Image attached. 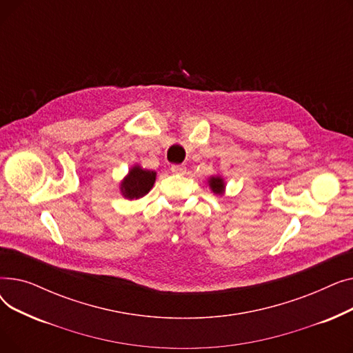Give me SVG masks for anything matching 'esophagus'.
Returning a JSON list of instances; mask_svg holds the SVG:
<instances>
[{
  "instance_id": "esophagus-1",
  "label": "esophagus",
  "mask_w": 353,
  "mask_h": 353,
  "mask_svg": "<svg viewBox=\"0 0 353 353\" xmlns=\"http://www.w3.org/2000/svg\"><path fill=\"white\" fill-rule=\"evenodd\" d=\"M170 170H172V173L183 174V173H186V165H183V164H173V165L170 167Z\"/></svg>"
}]
</instances>
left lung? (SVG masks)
Segmentation results:
<instances>
[{
  "instance_id": "left-lung-1",
  "label": "left lung",
  "mask_w": 353,
  "mask_h": 353,
  "mask_svg": "<svg viewBox=\"0 0 353 353\" xmlns=\"http://www.w3.org/2000/svg\"><path fill=\"white\" fill-rule=\"evenodd\" d=\"M209 186H210V189H212L214 193H217V194H223V192H225V181H223V179L219 177V176L210 177Z\"/></svg>"
}]
</instances>
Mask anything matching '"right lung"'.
<instances>
[{"label": "right lung", "instance_id": "add662e5", "mask_svg": "<svg viewBox=\"0 0 353 353\" xmlns=\"http://www.w3.org/2000/svg\"><path fill=\"white\" fill-rule=\"evenodd\" d=\"M156 181V172L144 170L140 165H134L121 181V193L127 199H140L145 196Z\"/></svg>", "mask_w": 353, "mask_h": 353}]
</instances>
